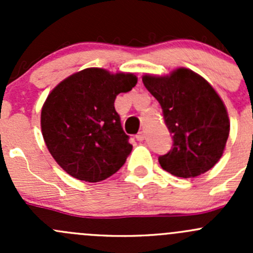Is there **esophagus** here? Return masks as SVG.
<instances>
[{"label": "esophagus", "mask_w": 253, "mask_h": 253, "mask_svg": "<svg viewBox=\"0 0 253 253\" xmlns=\"http://www.w3.org/2000/svg\"><path fill=\"white\" fill-rule=\"evenodd\" d=\"M144 138H145L144 132H139V133L136 136V139H137V141H139V142H142Z\"/></svg>", "instance_id": "esophagus-1"}]
</instances>
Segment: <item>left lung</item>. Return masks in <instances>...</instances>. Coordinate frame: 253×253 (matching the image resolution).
I'll return each mask as SVG.
<instances>
[{"mask_svg":"<svg viewBox=\"0 0 253 253\" xmlns=\"http://www.w3.org/2000/svg\"><path fill=\"white\" fill-rule=\"evenodd\" d=\"M142 81L159 101L172 133L171 150L159 157L163 169L183 178L211 170L223 155L230 132L225 104L215 89L185 67L168 76L144 75Z\"/></svg>","mask_w":253,"mask_h":253,"instance_id":"obj_1","label":"left lung"}]
</instances>
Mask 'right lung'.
<instances>
[{
    "instance_id": "add662e5",
    "label": "right lung",
    "mask_w": 253,
    "mask_h": 253,
    "mask_svg": "<svg viewBox=\"0 0 253 253\" xmlns=\"http://www.w3.org/2000/svg\"><path fill=\"white\" fill-rule=\"evenodd\" d=\"M137 84L133 73L90 67L63 79L42 108V133L58 165L81 181L114 175L132 150L115 99Z\"/></svg>"
}]
</instances>
